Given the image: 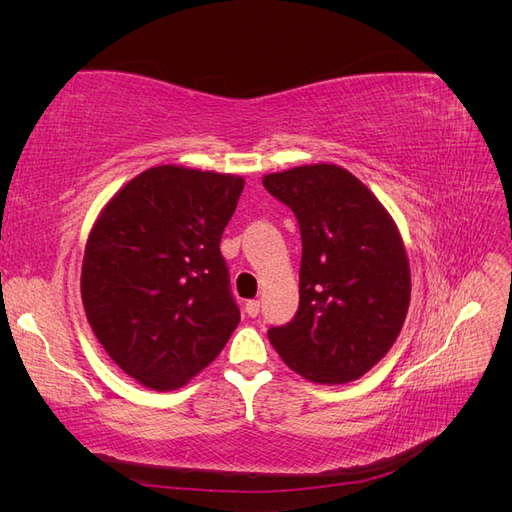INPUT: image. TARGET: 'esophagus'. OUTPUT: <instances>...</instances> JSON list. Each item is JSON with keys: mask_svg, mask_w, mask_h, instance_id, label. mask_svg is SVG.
Instances as JSON below:
<instances>
[{"mask_svg": "<svg viewBox=\"0 0 512 512\" xmlns=\"http://www.w3.org/2000/svg\"><path fill=\"white\" fill-rule=\"evenodd\" d=\"M245 314L250 318H256L260 314V301H247L245 303Z\"/></svg>", "mask_w": 512, "mask_h": 512, "instance_id": "obj_1", "label": "esophagus"}]
</instances>
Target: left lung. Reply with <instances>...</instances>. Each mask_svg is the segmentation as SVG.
Segmentation results:
<instances>
[{"label":"left lung","instance_id":"left-lung-1","mask_svg":"<svg viewBox=\"0 0 512 512\" xmlns=\"http://www.w3.org/2000/svg\"><path fill=\"white\" fill-rule=\"evenodd\" d=\"M299 220V312L269 329L282 361L309 382L346 384L384 359L410 305V265L391 213L337 164L262 177Z\"/></svg>","mask_w":512,"mask_h":512}]
</instances>
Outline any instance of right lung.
<instances>
[{
  "label": "right lung",
  "mask_w": 512,
  "mask_h": 512,
  "mask_svg": "<svg viewBox=\"0 0 512 512\" xmlns=\"http://www.w3.org/2000/svg\"><path fill=\"white\" fill-rule=\"evenodd\" d=\"M245 179L164 164L143 170L91 226L81 269L89 327L130 378L188 384L241 320L220 254Z\"/></svg>",
  "instance_id": "1"
}]
</instances>
